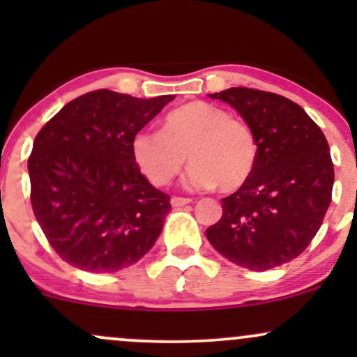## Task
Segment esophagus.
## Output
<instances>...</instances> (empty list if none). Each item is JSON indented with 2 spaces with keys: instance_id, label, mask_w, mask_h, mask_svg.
Instances as JSON below:
<instances>
[{
  "instance_id": "esophagus-1",
  "label": "esophagus",
  "mask_w": 357,
  "mask_h": 357,
  "mask_svg": "<svg viewBox=\"0 0 357 357\" xmlns=\"http://www.w3.org/2000/svg\"><path fill=\"white\" fill-rule=\"evenodd\" d=\"M191 199L190 198H179V196H173L171 198V204H173V208H181L184 204H190Z\"/></svg>"
}]
</instances>
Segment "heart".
Returning <instances> with one entry per match:
<instances>
[{
	"instance_id": "1",
	"label": "heart",
	"mask_w": 357,
	"mask_h": 357,
	"mask_svg": "<svg viewBox=\"0 0 357 357\" xmlns=\"http://www.w3.org/2000/svg\"><path fill=\"white\" fill-rule=\"evenodd\" d=\"M132 158L154 186H166L181 173L191 190L218 186L240 190L252 178L257 141L250 127L206 102H188L166 114L162 130H139L130 142Z\"/></svg>"
}]
</instances>
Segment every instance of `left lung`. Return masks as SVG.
<instances>
[{
	"label": "left lung",
	"instance_id": "1",
	"mask_svg": "<svg viewBox=\"0 0 357 357\" xmlns=\"http://www.w3.org/2000/svg\"><path fill=\"white\" fill-rule=\"evenodd\" d=\"M231 105L257 141L252 178L221 199L223 215L206 230L213 248L253 272L301 255L331 204L334 166L319 126L296 102L247 87L210 93Z\"/></svg>",
	"mask_w": 357,
	"mask_h": 357
}]
</instances>
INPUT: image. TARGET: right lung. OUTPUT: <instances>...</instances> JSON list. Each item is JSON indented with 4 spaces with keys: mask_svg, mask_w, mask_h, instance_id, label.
Here are the masks:
<instances>
[{
    "mask_svg": "<svg viewBox=\"0 0 357 357\" xmlns=\"http://www.w3.org/2000/svg\"><path fill=\"white\" fill-rule=\"evenodd\" d=\"M173 99L96 90L63 105L35 137L31 206L67 264L114 273L153 248L171 211L169 196L141 174L130 142Z\"/></svg>",
    "mask_w": 357,
    "mask_h": 357,
    "instance_id": "obj_1",
    "label": "right lung"
}]
</instances>
